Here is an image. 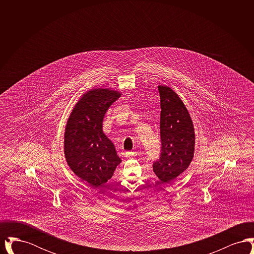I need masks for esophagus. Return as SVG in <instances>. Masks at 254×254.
Masks as SVG:
<instances>
[{
	"label": "esophagus",
	"mask_w": 254,
	"mask_h": 254,
	"mask_svg": "<svg viewBox=\"0 0 254 254\" xmlns=\"http://www.w3.org/2000/svg\"><path fill=\"white\" fill-rule=\"evenodd\" d=\"M136 155H137V153L134 152V151H127V152H125V157L126 158H133L135 157Z\"/></svg>",
	"instance_id": "esophagus-1"
}]
</instances>
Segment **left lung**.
I'll list each match as a JSON object with an SVG mask.
<instances>
[{
	"mask_svg": "<svg viewBox=\"0 0 254 254\" xmlns=\"http://www.w3.org/2000/svg\"><path fill=\"white\" fill-rule=\"evenodd\" d=\"M161 99V154L153 171L162 183H170L189 168L194 153L193 124L179 96L169 86L159 85Z\"/></svg>",
	"mask_w": 254,
	"mask_h": 254,
	"instance_id": "obj_1",
	"label": "left lung"
}]
</instances>
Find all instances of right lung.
Returning a JSON list of instances; mask_svg holds the SVG:
<instances>
[{"label": "right lung", "instance_id": "obj_1", "mask_svg": "<svg viewBox=\"0 0 254 254\" xmlns=\"http://www.w3.org/2000/svg\"><path fill=\"white\" fill-rule=\"evenodd\" d=\"M120 96L118 91L107 88L89 90L74 107L65 127L66 162L92 187L107 183L121 163L114 145L103 132L104 116Z\"/></svg>", "mask_w": 254, "mask_h": 254}]
</instances>
